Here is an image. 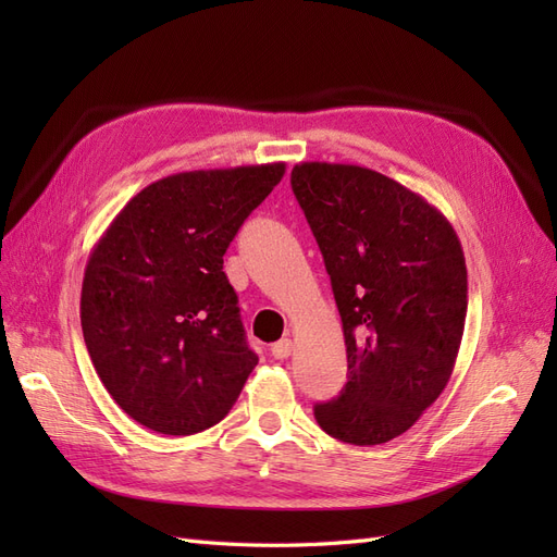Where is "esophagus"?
Wrapping results in <instances>:
<instances>
[{"label":"esophagus","instance_id":"34e87169","mask_svg":"<svg viewBox=\"0 0 557 557\" xmlns=\"http://www.w3.org/2000/svg\"><path fill=\"white\" fill-rule=\"evenodd\" d=\"M290 352H293V339H281V342H276V344L272 346V356H274L276 360L290 358Z\"/></svg>","mask_w":557,"mask_h":557}]
</instances>
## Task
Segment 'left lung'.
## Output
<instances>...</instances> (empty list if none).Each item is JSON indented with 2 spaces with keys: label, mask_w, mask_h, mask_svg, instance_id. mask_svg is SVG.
<instances>
[{
  "label": "left lung",
  "mask_w": 557,
  "mask_h": 557,
  "mask_svg": "<svg viewBox=\"0 0 557 557\" xmlns=\"http://www.w3.org/2000/svg\"><path fill=\"white\" fill-rule=\"evenodd\" d=\"M293 193L323 252L348 381L313 416L330 436L376 446L444 393L467 315V267L446 215L358 164L299 162Z\"/></svg>",
  "instance_id": "left-lung-1"
}]
</instances>
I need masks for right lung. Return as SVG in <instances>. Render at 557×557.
Segmentation results:
<instances>
[{
  "mask_svg": "<svg viewBox=\"0 0 557 557\" xmlns=\"http://www.w3.org/2000/svg\"><path fill=\"white\" fill-rule=\"evenodd\" d=\"M283 174L272 162L160 178L92 248L83 339L109 395L144 428L185 436L221 423L256 369L223 256Z\"/></svg>",
  "mask_w": 557,
  "mask_h": 557,
  "instance_id": "right-lung-1",
  "label": "right lung"
}]
</instances>
